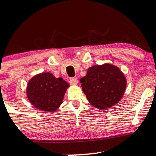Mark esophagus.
Here are the masks:
<instances>
[{
  "label": "esophagus",
  "instance_id": "esophagus-1",
  "mask_svg": "<svg viewBox=\"0 0 156 156\" xmlns=\"http://www.w3.org/2000/svg\"><path fill=\"white\" fill-rule=\"evenodd\" d=\"M69 82H70L72 84H74V85H76L78 83V79L76 78H71L69 79Z\"/></svg>",
  "mask_w": 156,
  "mask_h": 156
}]
</instances>
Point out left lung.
<instances>
[{
  "instance_id": "8db88e82",
  "label": "left lung",
  "mask_w": 156,
  "mask_h": 156,
  "mask_svg": "<svg viewBox=\"0 0 156 156\" xmlns=\"http://www.w3.org/2000/svg\"><path fill=\"white\" fill-rule=\"evenodd\" d=\"M80 82L89 103L99 109L117 104L126 88L124 75L119 68L109 64L90 67Z\"/></svg>"
}]
</instances>
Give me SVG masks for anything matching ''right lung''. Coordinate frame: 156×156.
Segmentation results:
<instances>
[{
  "mask_svg": "<svg viewBox=\"0 0 156 156\" xmlns=\"http://www.w3.org/2000/svg\"><path fill=\"white\" fill-rule=\"evenodd\" d=\"M68 87L69 84L62 78H55L51 73H43L28 82L27 96L36 108L54 112L62 104Z\"/></svg>",
  "mask_w": 156,
  "mask_h": 156,
  "instance_id": "1",
  "label": "right lung"
}]
</instances>
